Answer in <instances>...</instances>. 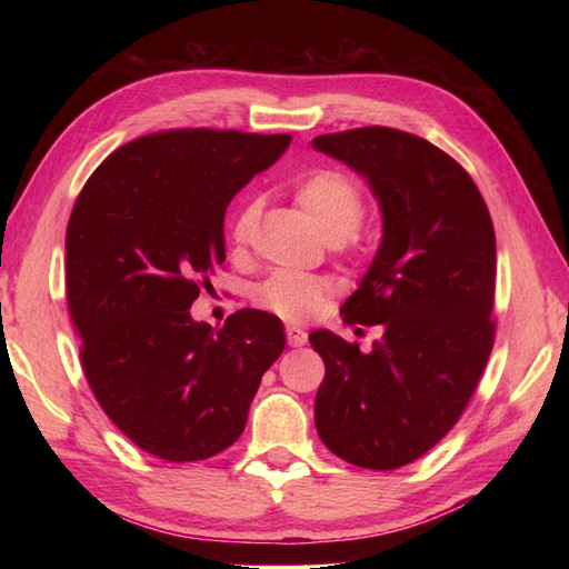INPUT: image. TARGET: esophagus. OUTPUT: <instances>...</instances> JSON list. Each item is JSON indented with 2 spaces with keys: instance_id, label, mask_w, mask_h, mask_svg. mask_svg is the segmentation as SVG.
Returning <instances> with one entry per match:
<instances>
[{
  "instance_id": "1",
  "label": "esophagus",
  "mask_w": 569,
  "mask_h": 569,
  "mask_svg": "<svg viewBox=\"0 0 569 569\" xmlns=\"http://www.w3.org/2000/svg\"><path fill=\"white\" fill-rule=\"evenodd\" d=\"M286 337H288V345H291V347H303L308 342V332L296 322L286 325Z\"/></svg>"
}]
</instances>
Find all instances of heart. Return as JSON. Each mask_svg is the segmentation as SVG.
<instances>
[{"mask_svg": "<svg viewBox=\"0 0 569 569\" xmlns=\"http://www.w3.org/2000/svg\"><path fill=\"white\" fill-rule=\"evenodd\" d=\"M291 190L298 208L310 217L325 241L349 244L357 237V227L365 217V196L347 173L337 168H316V171L300 176ZM259 214L261 200L257 196L241 200L232 217V227H229L234 244H247L259 222ZM325 293H328V283L318 276L276 271L253 288V300L276 316L298 320L312 316L320 308Z\"/></svg>", "mask_w": 569, "mask_h": 569, "instance_id": "b5f03b06", "label": "heart"}]
</instances>
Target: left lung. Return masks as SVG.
Instances as JSON below:
<instances>
[{"mask_svg": "<svg viewBox=\"0 0 569 569\" xmlns=\"http://www.w3.org/2000/svg\"><path fill=\"white\" fill-rule=\"evenodd\" d=\"M312 149L352 168L379 200L381 244L342 316L383 332L371 352L310 332L325 361L316 428L345 462L398 469L450 432L487 367L497 237L475 180L426 139L365 127Z\"/></svg>", "mask_w": 569, "mask_h": 569, "instance_id": "1", "label": "left lung"}]
</instances>
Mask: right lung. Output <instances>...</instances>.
<instances>
[{
  "label": "right lung",
  "mask_w": 569,
  "mask_h": 569,
  "mask_svg": "<svg viewBox=\"0 0 569 569\" xmlns=\"http://www.w3.org/2000/svg\"><path fill=\"white\" fill-rule=\"evenodd\" d=\"M288 134L176 129L124 143L90 176L66 234L70 318L102 410L141 450L198 462L247 426L283 322L244 308L212 328L190 316L224 261V212L281 159Z\"/></svg>",
  "instance_id": "obj_1"
}]
</instances>
